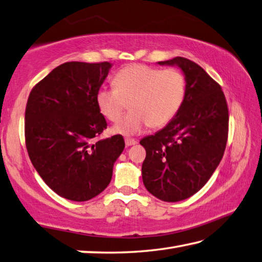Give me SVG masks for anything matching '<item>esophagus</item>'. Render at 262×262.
Returning a JSON list of instances; mask_svg holds the SVG:
<instances>
[{"label":"esophagus","mask_w":262,"mask_h":262,"mask_svg":"<svg viewBox=\"0 0 262 262\" xmlns=\"http://www.w3.org/2000/svg\"><path fill=\"white\" fill-rule=\"evenodd\" d=\"M125 143L127 146H132V145H135L137 141L134 140V138H125Z\"/></svg>","instance_id":"1"}]
</instances>
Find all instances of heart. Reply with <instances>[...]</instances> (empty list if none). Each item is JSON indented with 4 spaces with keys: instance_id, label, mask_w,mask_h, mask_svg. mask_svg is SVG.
<instances>
[{
    "instance_id": "1",
    "label": "heart",
    "mask_w": 262,
    "mask_h": 262,
    "mask_svg": "<svg viewBox=\"0 0 262 262\" xmlns=\"http://www.w3.org/2000/svg\"><path fill=\"white\" fill-rule=\"evenodd\" d=\"M115 87H102L96 103L107 120L117 122L130 106L132 112L115 127V132L133 135L146 126L161 128L181 110L186 96V80L175 68L159 69L141 63L121 68Z\"/></svg>"
}]
</instances>
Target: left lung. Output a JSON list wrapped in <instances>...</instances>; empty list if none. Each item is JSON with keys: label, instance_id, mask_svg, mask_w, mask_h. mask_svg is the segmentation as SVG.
Wrapping results in <instances>:
<instances>
[{"label": "left lung", "instance_id": "8db88e82", "mask_svg": "<svg viewBox=\"0 0 262 262\" xmlns=\"http://www.w3.org/2000/svg\"><path fill=\"white\" fill-rule=\"evenodd\" d=\"M159 64L183 70L186 96L165 128L141 140L146 151L142 177L152 195L178 202L206 185L222 161L228 138V106L222 87L198 63L176 56Z\"/></svg>", "mask_w": 262, "mask_h": 262}]
</instances>
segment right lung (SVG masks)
<instances>
[{
    "label": "right lung",
    "instance_id": "right-lung-1",
    "mask_svg": "<svg viewBox=\"0 0 262 262\" xmlns=\"http://www.w3.org/2000/svg\"><path fill=\"white\" fill-rule=\"evenodd\" d=\"M111 63L71 61L56 67L30 92L25 140L30 161L58 195L89 201L104 191L124 151L121 135L99 136L106 120L96 94Z\"/></svg>",
    "mask_w": 262,
    "mask_h": 262
}]
</instances>
